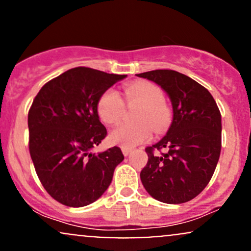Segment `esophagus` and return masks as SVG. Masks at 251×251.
<instances>
[{
    "mask_svg": "<svg viewBox=\"0 0 251 251\" xmlns=\"http://www.w3.org/2000/svg\"><path fill=\"white\" fill-rule=\"evenodd\" d=\"M122 151H123V154L124 155H128L129 153H131L132 149H129V148H122Z\"/></svg>",
    "mask_w": 251,
    "mask_h": 251,
    "instance_id": "esophagus-1",
    "label": "esophagus"
}]
</instances>
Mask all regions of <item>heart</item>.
<instances>
[{
  "label": "heart",
  "instance_id": "obj_1",
  "mask_svg": "<svg viewBox=\"0 0 251 251\" xmlns=\"http://www.w3.org/2000/svg\"><path fill=\"white\" fill-rule=\"evenodd\" d=\"M126 106H139L134 117L135 125H122L109 133V142L122 148H133L152 137V127L160 133L168 127L171 112L164 101V93L153 82L134 81L123 89V100L113 89L103 92L97 103V112L105 125H117L124 114Z\"/></svg>",
  "mask_w": 251,
  "mask_h": 251
}]
</instances>
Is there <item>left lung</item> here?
<instances>
[{
    "label": "left lung",
    "instance_id": "1",
    "mask_svg": "<svg viewBox=\"0 0 251 251\" xmlns=\"http://www.w3.org/2000/svg\"><path fill=\"white\" fill-rule=\"evenodd\" d=\"M137 75L158 83L174 108L168 133L145 149L149 160L140 172L144 188L163 203L194 200L209 184L220 159L222 122L217 103L208 89L179 72L155 70ZM162 149L167 152L154 153Z\"/></svg>",
    "mask_w": 251,
    "mask_h": 251
}]
</instances>
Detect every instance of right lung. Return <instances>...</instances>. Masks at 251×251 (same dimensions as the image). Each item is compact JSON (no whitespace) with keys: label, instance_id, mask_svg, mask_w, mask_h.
<instances>
[{"label":"right lung","instance_id":"right-lung-1","mask_svg":"<svg viewBox=\"0 0 251 251\" xmlns=\"http://www.w3.org/2000/svg\"><path fill=\"white\" fill-rule=\"evenodd\" d=\"M126 75L75 67L42 86L28 112L29 152L42 186L72 208L101 197L123 162L120 148L91 150L107 135L97 103L103 92Z\"/></svg>","mask_w":251,"mask_h":251}]
</instances>
